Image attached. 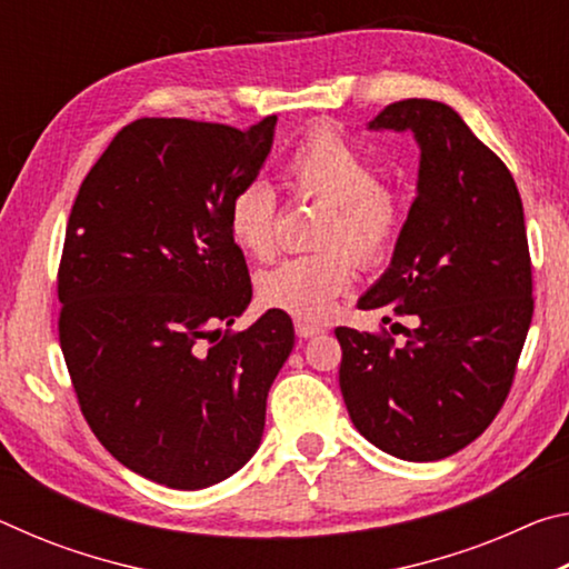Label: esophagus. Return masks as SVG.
I'll use <instances>...</instances> for the list:
<instances>
[{
    "mask_svg": "<svg viewBox=\"0 0 569 569\" xmlns=\"http://www.w3.org/2000/svg\"><path fill=\"white\" fill-rule=\"evenodd\" d=\"M321 331H323L321 326H316V323H308V321H296V336H298V339H311V336L321 333Z\"/></svg>",
    "mask_w": 569,
    "mask_h": 569,
    "instance_id": "esophagus-1",
    "label": "esophagus"
}]
</instances>
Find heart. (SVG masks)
<instances>
[{
  "label": "heart",
  "mask_w": 569,
  "mask_h": 569,
  "mask_svg": "<svg viewBox=\"0 0 569 569\" xmlns=\"http://www.w3.org/2000/svg\"><path fill=\"white\" fill-rule=\"evenodd\" d=\"M286 188L298 200H321L326 210L313 228L321 246L278 263L258 278L261 301L298 319H326L363 266L387 258L403 226L401 196L377 178L373 162L329 128L308 132L283 162ZM281 206L273 188L250 180L228 206L233 243L256 261L273 258Z\"/></svg>",
  "instance_id": "heart-1"
}]
</instances>
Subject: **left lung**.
<instances>
[{"label":"left lung","instance_id":"obj_1","mask_svg":"<svg viewBox=\"0 0 569 569\" xmlns=\"http://www.w3.org/2000/svg\"><path fill=\"white\" fill-rule=\"evenodd\" d=\"M369 128L411 130L421 162L391 268L359 308L387 313L383 323L411 316L413 329L397 346L387 329L339 326V383L373 447L437 461L475 441L512 389L535 311L522 198L445 102H391Z\"/></svg>","mask_w":569,"mask_h":569}]
</instances>
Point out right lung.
I'll return each instance as SVG.
<instances>
[{
	"label": "right lung",
	"instance_id": "add662e5",
	"mask_svg": "<svg viewBox=\"0 0 569 569\" xmlns=\"http://www.w3.org/2000/svg\"><path fill=\"white\" fill-rule=\"evenodd\" d=\"M248 130L140 118L77 192L57 271L62 356L92 435L124 467L203 489L261 445L266 399L293 349L286 311L220 331L253 296L228 206L271 152Z\"/></svg>",
	"mask_w": 569,
	"mask_h": 569
}]
</instances>
